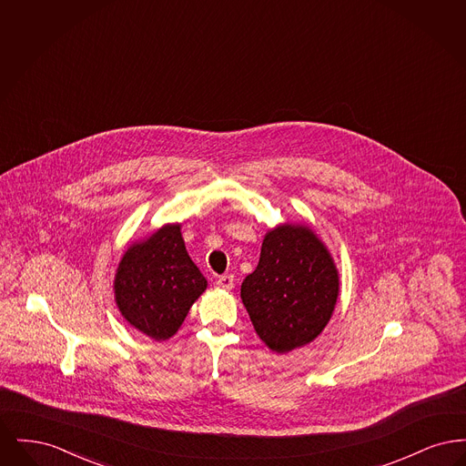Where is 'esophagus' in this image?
Returning a JSON list of instances; mask_svg holds the SVG:
<instances>
[{"label": "esophagus", "mask_w": 466, "mask_h": 466, "mask_svg": "<svg viewBox=\"0 0 466 466\" xmlns=\"http://www.w3.org/2000/svg\"><path fill=\"white\" fill-rule=\"evenodd\" d=\"M217 285L223 289H234V276L232 274H225V276H220L218 278V281H217Z\"/></svg>", "instance_id": "1"}]
</instances>
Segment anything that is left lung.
I'll return each mask as SVG.
<instances>
[{
	"mask_svg": "<svg viewBox=\"0 0 466 466\" xmlns=\"http://www.w3.org/2000/svg\"><path fill=\"white\" fill-rule=\"evenodd\" d=\"M339 295L332 257L309 227L267 232L241 299L258 337L276 353L306 346L327 327Z\"/></svg>",
	"mask_w": 466,
	"mask_h": 466,
	"instance_id": "1",
	"label": "left lung"
}]
</instances>
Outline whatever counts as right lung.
<instances>
[{"label":"right lung","instance_id":"right-lung-1","mask_svg":"<svg viewBox=\"0 0 466 466\" xmlns=\"http://www.w3.org/2000/svg\"><path fill=\"white\" fill-rule=\"evenodd\" d=\"M206 285L179 225H166L126 251L115 276V300L134 329L166 340L177 332Z\"/></svg>","mask_w":466,"mask_h":466}]
</instances>
